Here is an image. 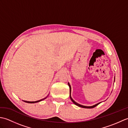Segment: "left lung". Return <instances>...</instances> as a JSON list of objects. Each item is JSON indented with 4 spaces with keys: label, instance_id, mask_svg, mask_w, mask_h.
<instances>
[{
    "label": "left lung",
    "instance_id": "8db88e82",
    "mask_svg": "<svg viewBox=\"0 0 128 128\" xmlns=\"http://www.w3.org/2000/svg\"><path fill=\"white\" fill-rule=\"evenodd\" d=\"M68 85H69V88H70V99H71V100H72V102L73 103H74L75 104H76V106H78V107H82V108H92L95 107H96V106H97L98 104H99L100 103H100H97V104H94V105L92 106H82V105H81V104H78V103L76 102L75 101H74V100H73L72 98V97H71V86H70L69 83H68Z\"/></svg>",
    "mask_w": 128,
    "mask_h": 128
}]
</instances>
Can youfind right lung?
Segmentation results:
<instances>
[{"instance_id": "right-lung-1", "label": "right lung", "mask_w": 128, "mask_h": 128, "mask_svg": "<svg viewBox=\"0 0 128 128\" xmlns=\"http://www.w3.org/2000/svg\"><path fill=\"white\" fill-rule=\"evenodd\" d=\"M46 98H47V97H46V98H43V99H42V100H36V101L30 102V101H26V100H24V101L25 102H26V103H37V102H40V101H41V100H43L46 99Z\"/></svg>"}]
</instances>
